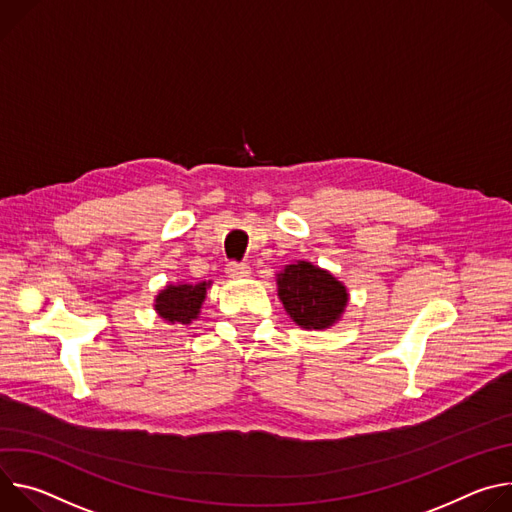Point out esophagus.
<instances>
[{"instance_id":"34e87169","label":"esophagus","mask_w":512,"mask_h":512,"mask_svg":"<svg viewBox=\"0 0 512 512\" xmlns=\"http://www.w3.org/2000/svg\"><path fill=\"white\" fill-rule=\"evenodd\" d=\"M225 272L230 274L232 278H242V276L250 274V266L246 262H230V264H227Z\"/></svg>"}]
</instances>
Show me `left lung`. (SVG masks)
I'll return each instance as SVG.
<instances>
[{
    "label": "left lung",
    "mask_w": 512,
    "mask_h": 512,
    "mask_svg": "<svg viewBox=\"0 0 512 512\" xmlns=\"http://www.w3.org/2000/svg\"><path fill=\"white\" fill-rule=\"evenodd\" d=\"M278 297L293 321L305 329L329 327L348 303L342 282L309 262L289 264L278 274Z\"/></svg>",
    "instance_id": "8db88e82"
}]
</instances>
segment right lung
<instances>
[{"label":"right lung","instance_id":"1","mask_svg":"<svg viewBox=\"0 0 512 512\" xmlns=\"http://www.w3.org/2000/svg\"><path fill=\"white\" fill-rule=\"evenodd\" d=\"M207 282L199 285H168L156 297V311L162 319L170 323H191L199 315L201 303L205 299Z\"/></svg>","mask_w":512,"mask_h":512}]
</instances>
